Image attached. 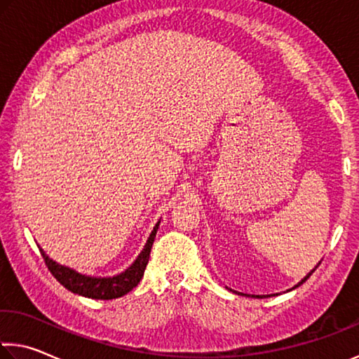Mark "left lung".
Masks as SVG:
<instances>
[{
    "mask_svg": "<svg viewBox=\"0 0 359 359\" xmlns=\"http://www.w3.org/2000/svg\"><path fill=\"white\" fill-rule=\"evenodd\" d=\"M318 265H320V264H318ZM315 270H316V266H315ZM315 270H311V271H310V273H309V275H306V276H305V278H304V280H302V281H300V283H299V284H297V286H300V284H304V283H305V281H306V280H309V278H310V276H311V273H313V271H315ZM297 286H295V287H297Z\"/></svg>",
    "mask_w": 359,
    "mask_h": 359,
    "instance_id": "left-lung-1",
    "label": "left lung"
}]
</instances>
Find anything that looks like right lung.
<instances>
[{
  "mask_svg": "<svg viewBox=\"0 0 359 359\" xmlns=\"http://www.w3.org/2000/svg\"><path fill=\"white\" fill-rule=\"evenodd\" d=\"M159 222L156 224L155 229H153L151 235L147 241L144 251L139 254V257L135 259L133 265L129 266L126 271L119 273V275L113 278H94V276H84L81 273H76L75 270L67 269L64 265H59L53 259H49L46 254H44L43 249H39L44 262H46V266L49 271L53 273V276L59 281L62 286L73 294L84 295V297L89 299H97V300H111L123 297L124 294L137 286L140 283L142 276H144L145 266L149 264L150 259V251L153 246V241H155L156 230H158Z\"/></svg>",
  "mask_w": 359,
  "mask_h": 359,
  "instance_id": "1",
  "label": "right lung"
}]
</instances>
